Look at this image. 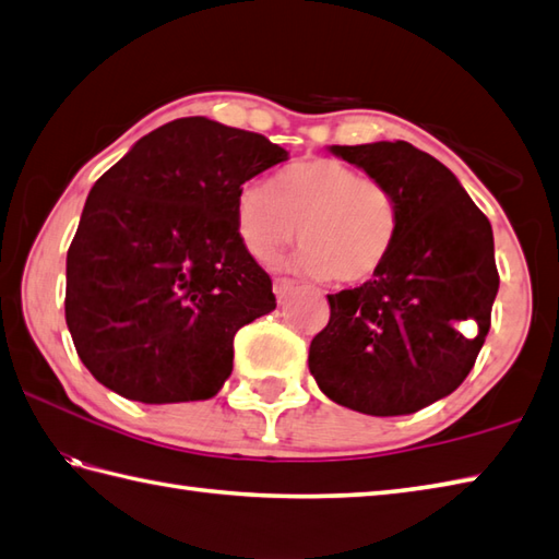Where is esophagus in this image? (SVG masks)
<instances>
[{"label":"esophagus","instance_id":"1","mask_svg":"<svg viewBox=\"0 0 559 559\" xmlns=\"http://www.w3.org/2000/svg\"><path fill=\"white\" fill-rule=\"evenodd\" d=\"M295 288V281L290 278H273V293H276V298L283 300L286 295Z\"/></svg>","mask_w":559,"mask_h":559}]
</instances>
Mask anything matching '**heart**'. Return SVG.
Wrapping results in <instances>:
<instances>
[{
  "mask_svg": "<svg viewBox=\"0 0 559 559\" xmlns=\"http://www.w3.org/2000/svg\"><path fill=\"white\" fill-rule=\"evenodd\" d=\"M235 233L245 252L269 264L298 233L293 266L336 283H360L386 261L399 230L391 189L334 158L288 165L264 185L247 182L235 197Z\"/></svg>",
  "mask_w": 559,
  "mask_h": 559,
  "instance_id": "heart-1",
  "label": "heart"
}]
</instances>
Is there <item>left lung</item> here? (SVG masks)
Here are the masks:
<instances>
[{"mask_svg":"<svg viewBox=\"0 0 559 559\" xmlns=\"http://www.w3.org/2000/svg\"><path fill=\"white\" fill-rule=\"evenodd\" d=\"M329 151L391 189L399 230L374 278L326 295L310 372L338 406L408 415L449 396L476 365L500 288L492 225L454 173L408 141Z\"/></svg>","mask_w":559,"mask_h":559,"instance_id":"1","label":"left lung"}]
</instances>
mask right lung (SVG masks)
I'll use <instances>...</instances> for the list:
<instances>
[{"instance_id":"1","label":"right lung","mask_w":559,"mask_h":559,"mask_svg":"<svg viewBox=\"0 0 559 559\" xmlns=\"http://www.w3.org/2000/svg\"><path fill=\"white\" fill-rule=\"evenodd\" d=\"M288 151L206 117L139 139L93 185L67 252L64 314L81 362L129 401L216 396L237 329L276 310L235 233L240 187Z\"/></svg>"}]
</instances>
